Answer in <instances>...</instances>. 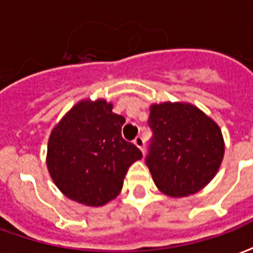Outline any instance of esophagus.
Returning <instances> with one entry per match:
<instances>
[{
  "label": "esophagus",
  "mask_w": 253,
  "mask_h": 253,
  "mask_svg": "<svg viewBox=\"0 0 253 253\" xmlns=\"http://www.w3.org/2000/svg\"><path fill=\"white\" fill-rule=\"evenodd\" d=\"M134 144L136 146V147L140 148V151L143 152L144 151V139L142 138V136H136L134 139Z\"/></svg>",
  "instance_id": "obj_1"
}]
</instances>
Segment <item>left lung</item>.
<instances>
[{
    "label": "left lung",
    "instance_id": "left-lung-1",
    "mask_svg": "<svg viewBox=\"0 0 253 253\" xmlns=\"http://www.w3.org/2000/svg\"><path fill=\"white\" fill-rule=\"evenodd\" d=\"M148 127L152 138L146 165L163 194L192 195L211 182L223 161L224 140L203 111L187 103L152 105Z\"/></svg>",
    "mask_w": 253,
    "mask_h": 253
}]
</instances>
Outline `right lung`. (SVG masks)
Segmentation results:
<instances>
[{
	"label": "right lung",
	"mask_w": 253,
	"mask_h": 253,
	"mask_svg": "<svg viewBox=\"0 0 253 253\" xmlns=\"http://www.w3.org/2000/svg\"><path fill=\"white\" fill-rule=\"evenodd\" d=\"M126 119L103 99L82 101L54 127L47 169L55 186L78 203L98 207L118 195L127 169L142 158L122 138Z\"/></svg>",
	"instance_id": "add662e5"
}]
</instances>
